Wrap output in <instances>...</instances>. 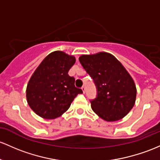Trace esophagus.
Returning <instances> with one entry per match:
<instances>
[{
    "label": "esophagus",
    "mask_w": 160,
    "mask_h": 160,
    "mask_svg": "<svg viewBox=\"0 0 160 160\" xmlns=\"http://www.w3.org/2000/svg\"><path fill=\"white\" fill-rule=\"evenodd\" d=\"M81 89H82V90H83V92H84V93H85V92H86V87H85V86H83Z\"/></svg>",
    "instance_id": "1"
}]
</instances>
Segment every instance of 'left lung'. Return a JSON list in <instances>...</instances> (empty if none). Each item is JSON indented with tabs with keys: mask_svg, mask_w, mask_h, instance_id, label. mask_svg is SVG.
Listing matches in <instances>:
<instances>
[{
	"mask_svg": "<svg viewBox=\"0 0 160 160\" xmlns=\"http://www.w3.org/2000/svg\"><path fill=\"white\" fill-rule=\"evenodd\" d=\"M80 64L92 78L97 95L92 109L107 122L124 118L134 106L137 89L128 72L115 57L106 52L82 55Z\"/></svg>",
	"mask_w": 160,
	"mask_h": 160,
	"instance_id": "obj_1",
	"label": "left lung"
}]
</instances>
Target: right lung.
<instances>
[{
  "label": "right lung",
  "instance_id": "add662e5",
  "mask_svg": "<svg viewBox=\"0 0 160 160\" xmlns=\"http://www.w3.org/2000/svg\"><path fill=\"white\" fill-rule=\"evenodd\" d=\"M76 59L63 52L50 53L31 77L26 99L35 113L46 119L61 116L71 106L81 89L75 87V79L68 71Z\"/></svg>",
  "mask_w": 160,
  "mask_h": 160
}]
</instances>
